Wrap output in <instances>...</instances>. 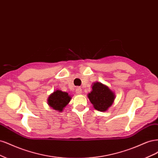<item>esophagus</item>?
<instances>
[{
    "label": "esophagus",
    "instance_id": "esophagus-1",
    "mask_svg": "<svg viewBox=\"0 0 158 158\" xmlns=\"http://www.w3.org/2000/svg\"><path fill=\"white\" fill-rule=\"evenodd\" d=\"M75 91H76V93H77L78 94H80L82 93V89H81L80 87H78V88L76 89Z\"/></svg>",
    "mask_w": 158,
    "mask_h": 158
}]
</instances>
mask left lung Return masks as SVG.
<instances>
[{
  "label": "left lung",
  "instance_id": "obj_1",
  "mask_svg": "<svg viewBox=\"0 0 158 158\" xmlns=\"http://www.w3.org/2000/svg\"><path fill=\"white\" fill-rule=\"evenodd\" d=\"M94 108L99 111H106L114 103L115 95L108 86L100 82L93 84L92 91L87 95Z\"/></svg>",
  "mask_w": 158,
  "mask_h": 158
}]
</instances>
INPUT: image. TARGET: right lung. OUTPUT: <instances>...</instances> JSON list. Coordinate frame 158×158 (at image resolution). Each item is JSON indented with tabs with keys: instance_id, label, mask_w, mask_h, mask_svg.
I'll return each instance as SVG.
<instances>
[{
	"instance_id": "1",
	"label": "right lung",
	"mask_w": 158,
	"mask_h": 158,
	"mask_svg": "<svg viewBox=\"0 0 158 158\" xmlns=\"http://www.w3.org/2000/svg\"><path fill=\"white\" fill-rule=\"evenodd\" d=\"M71 99L72 96L68 93L61 90H56L49 95L47 103L52 109L58 112H62L65 107L69 104Z\"/></svg>"
}]
</instances>
